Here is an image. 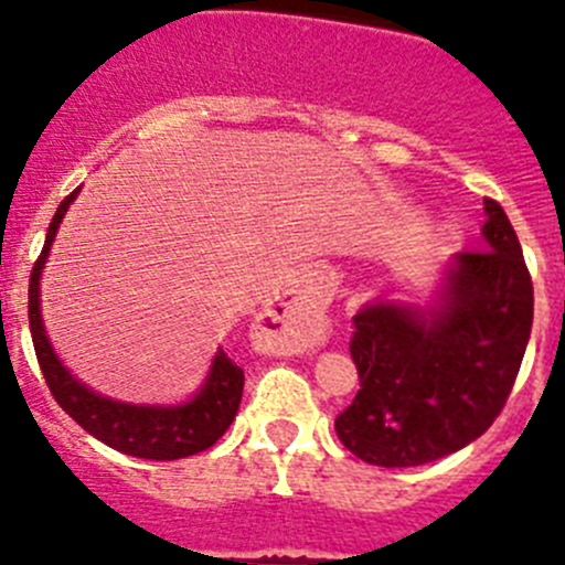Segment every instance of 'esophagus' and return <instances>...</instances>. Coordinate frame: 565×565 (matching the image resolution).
<instances>
[{
  "instance_id": "obj_1",
  "label": "esophagus",
  "mask_w": 565,
  "mask_h": 565,
  "mask_svg": "<svg viewBox=\"0 0 565 565\" xmlns=\"http://www.w3.org/2000/svg\"><path fill=\"white\" fill-rule=\"evenodd\" d=\"M276 318L281 320L284 315H276ZM287 327H298V329H301V338H303V340H312V334H315V329H318V323H315L312 315L295 312L292 320H287Z\"/></svg>"
}]
</instances>
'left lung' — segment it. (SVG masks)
Segmentation results:
<instances>
[{"instance_id": "1", "label": "left lung", "mask_w": 565, "mask_h": 565, "mask_svg": "<svg viewBox=\"0 0 565 565\" xmlns=\"http://www.w3.org/2000/svg\"><path fill=\"white\" fill-rule=\"evenodd\" d=\"M484 250L456 253L430 307L371 301L349 343L360 374L338 439L377 467H416L479 439L504 408L532 332V278L504 207Z\"/></svg>"}]
</instances>
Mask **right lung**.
Wrapping results in <instances>:
<instances>
[{
	"label": "right lung",
	"mask_w": 565,
	"mask_h": 565,
	"mask_svg": "<svg viewBox=\"0 0 565 565\" xmlns=\"http://www.w3.org/2000/svg\"><path fill=\"white\" fill-rule=\"evenodd\" d=\"M78 191L81 188H75L73 194L61 202L58 211H55L53 222L47 227V238H44L42 256H39V262L33 264V273H30V334H33L35 358L42 365L50 394L86 434H93L95 439L126 456L174 461L202 454L211 445H216V439L225 436V430L231 428V422L236 419L238 403H242V388H245V371L238 369L222 349L213 354L205 383L200 385V391L188 403L131 405L86 388L75 374L64 369L53 343H50L42 320V287H39V281H42V270L47 264L50 247H53L61 220H64V213L73 205L75 196H78Z\"/></svg>",
	"instance_id": "right-lung-1"
}]
</instances>
